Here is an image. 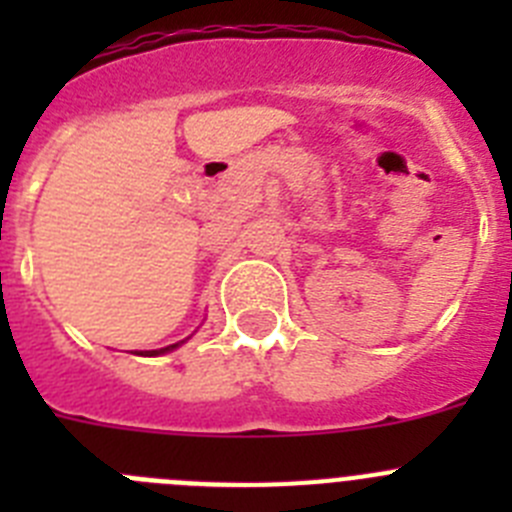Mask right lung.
<instances>
[{
  "mask_svg": "<svg viewBox=\"0 0 512 512\" xmlns=\"http://www.w3.org/2000/svg\"><path fill=\"white\" fill-rule=\"evenodd\" d=\"M184 341H189V338H184ZM184 341L171 343V346H166V348H156V351H138V354H140V356H161V354H169V351H174V348L182 346Z\"/></svg>",
  "mask_w": 512,
  "mask_h": 512,
  "instance_id": "obj_1",
  "label": "right lung"
}]
</instances>
